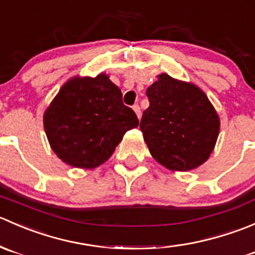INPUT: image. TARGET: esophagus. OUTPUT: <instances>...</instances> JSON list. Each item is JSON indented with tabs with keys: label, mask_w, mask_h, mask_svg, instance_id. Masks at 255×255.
I'll return each instance as SVG.
<instances>
[{
	"label": "esophagus",
	"mask_w": 255,
	"mask_h": 255,
	"mask_svg": "<svg viewBox=\"0 0 255 255\" xmlns=\"http://www.w3.org/2000/svg\"><path fill=\"white\" fill-rule=\"evenodd\" d=\"M133 110H134L135 115L138 116V118H140V115H142V113H140V107H139V105H134V106H133Z\"/></svg>",
	"instance_id": "esophagus-1"
}]
</instances>
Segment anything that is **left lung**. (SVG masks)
I'll list each match as a JSON object with an SVG mask.
<instances>
[{
    "label": "left lung",
    "mask_w": 255,
    "mask_h": 255,
    "mask_svg": "<svg viewBox=\"0 0 255 255\" xmlns=\"http://www.w3.org/2000/svg\"><path fill=\"white\" fill-rule=\"evenodd\" d=\"M149 107L139 128L151 155L165 168L186 171L207 160L220 120L206 95L166 74L146 89Z\"/></svg>",
    "instance_id": "left-lung-1"
}]
</instances>
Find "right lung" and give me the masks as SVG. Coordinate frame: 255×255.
I'll use <instances>...</instances> for the list:
<instances>
[{"label":"right lung","instance_id":"1","mask_svg":"<svg viewBox=\"0 0 255 255\" xmlns=\"http://www.w3.org/2000/svg\"><path fill=\"white\" fill-rule=\"evenodd\" d=\"M139 121L122 92L105 74L66 82L44 113L51 149L69 165L96 168L105 163L127 130Z\"/></svg>","mask_w":255,"mask_h":255}]
</instances>
